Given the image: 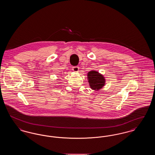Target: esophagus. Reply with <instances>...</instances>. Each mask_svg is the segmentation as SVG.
<instances>
[{
    "instance_id": "esophagus-1",
    "label": "esophagus",
    "mask_w": 155,
    "mask_h": 155,
    "mask_svg": "<svg viewBox=\"0 0 155 155\" xmlns=\"http://www.w3.org/2000/svg\"><path fill=\"white\" fill-rule=\"evenodd\" d=\"M72 68H73V70L74 72H78L79 70V67L78 66L73 67Z\"/></svg>"
}]
</instances>
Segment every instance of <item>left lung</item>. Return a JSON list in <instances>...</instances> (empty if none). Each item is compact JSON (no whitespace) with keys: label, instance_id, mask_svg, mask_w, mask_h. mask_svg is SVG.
<instances>
[{"label":"left lung","instance_id":"obj_1","mask_svg":"<svg viewBox=\"0 0 155 155\" xmlns=\"http://www.w3.org/2000/svg\"><path fill=\"white\" fill-rule=\"evenodd\" d=\"M87 77L89 86L92 89L98 91L104 86L106 80L103 75L99 72L91 70L88 73Z\"/></svg>","mask_w":155,"mask_h":155}]
</instances>
